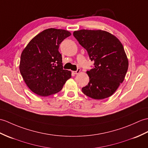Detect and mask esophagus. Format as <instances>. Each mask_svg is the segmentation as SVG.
<instances>
[{"mask_svg":"<svg viewBox=\"0 0 148 148\" xmlns=\"http://www.w3.org/2000/svg\"><path fill=\"white\" fill-rule=\"evenodd\" d=\"M80 71H81V69H77V71H73V73H74V74H78L79 73H80Z\"/></svg>","mask_w":148,"mask_h":148,"instance_id":"34e87169","label":"esophagus"}]
</instances>
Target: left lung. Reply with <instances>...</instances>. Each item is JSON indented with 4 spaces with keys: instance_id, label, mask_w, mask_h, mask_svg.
<instances>
[{
    "instance_id": "1",
    "label": "left lung",
    "mask_w": 148,
    "mask_h": 148,
    "mask_svg": "<svg viewBox=\"0 0 148 148\" xmlns=\"http://www.w3.org/2000/svg\"><path fill=\"white\" fill-rule=\"evenodd\" d=\"M73 35L95 62L94 68L86 72L90 82L82 88V92L95 99L110 97L124 80L129 67L121 41L101 29L75 31Z\"/></svg>"
}]
</instances>
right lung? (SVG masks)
I'll list each match as a JSON object with an SVG mask.
<instances>
[{
	"label": "right lung",
	"mask_w": 148,
	"mask_h": 148,
	"mask_svg": "<svg viewBox=\"0 0 148 148\" xmlns=\"http://www.w3.org/2000/svg\"><path fill=\"white\" fill-rule=\"evenodd\" d=\"M71 35L67 30L49 28L38 34L21 55L19 71L30 90L41 97L56 94L62 89L71 72L63 69L60 43Z\"/></svg>",
	"instance_id": "add662e5"
}]
</instances>
